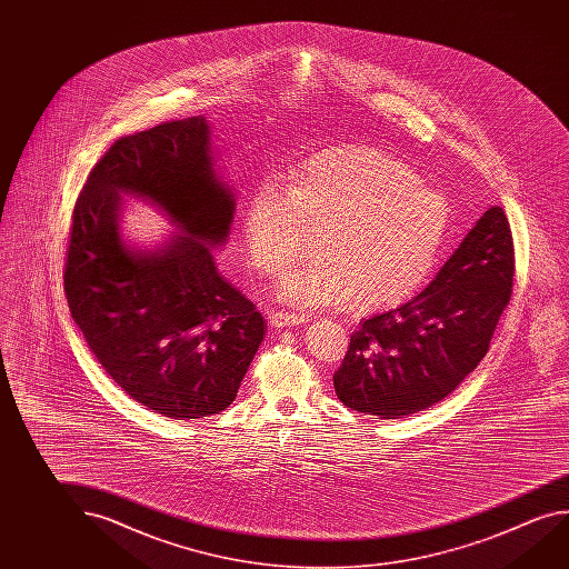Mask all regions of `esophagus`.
<instances>
[{"instance_id": "obj_1", "label": "esophagus", "mask_w": 569, "mask_h": 569, "mask_svg": "<svg viewBox=\"0 0 569 569\" xmlns=\"http://www.w3.org/2000/svg\"><path fill=\"white\" fill-rule=\"evenodd\" d=\"M306 321V316L301 313H293V311H271L270 323L273 327H291L301 326Z\"/></svg>"}]
</instances>
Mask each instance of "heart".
<instances>
[{
	"label": "heart",
	"mask_w": 569,
	"mask_h": 569,
	"mask_svg": "<svg viewBox=\"0 0 569 569\" xmlns=\"http://www.w3.org/2000/svg\"><path fill=\"white\" fill-rule=\"evenodd\" d=\"M447 198L412 168L373 147L306 160L286 188L261 184L246 200L243 246L253 270L280 276L321 232V266L291 271L278 298L299 311L377 313L412 298L437 268L450 230Z\"/></svg>",
	"instance_id": "obj_1"
}]
</instances>
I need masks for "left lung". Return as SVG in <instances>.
<instances>
[{
    "instance_id": "1",
    "label": "left lung",
    "mask_w": 569,
    "mask_h": 569,
    "mask_svg": "<svg viewBox=\"0 0 569 569\" xmlns=\"http://www.w3.org/2000/svg\"><path fill=\"white\" fill-rule=\"evenodd\" d=\"M512 281V232L492 206L417 298L361 321L333 375L339 401L379 419L442 401L485 359Z\"/></svg>"
}]
</instances>
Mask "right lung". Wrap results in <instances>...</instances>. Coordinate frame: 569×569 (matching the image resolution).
Segmentation results:
<instances>
[{"label":"right lung","mask_w":569,"mask_h":569,"mask_svg":"<svg viewBox=\"0 0 569 569\" xmlns=\"http://www.w3.org/2000/svg\"><path fill=\"white\" fill-rule=\"evenodd\" d=\"M121 193L157 204L179 232L154 251L131 247L118 226ZM233 210L204 117L117 140L73 208L63 273L73 321L112 381L170 419L230 407L266 333L210 250L226 242Z\"/></svg>","instance_id":"right-lung-1"}]
</instances>
